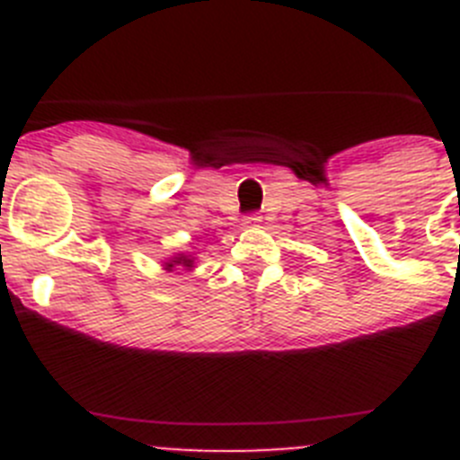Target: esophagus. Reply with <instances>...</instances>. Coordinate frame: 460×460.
Here are the masks:
<instances>
[{"instance_id":"esophagus-1","label":"esophagus","mask_w":460,"mask_h":460,"mask_svg":"<svg viewBox=\"0 0 460 460\" xmlns=\"http://www.w3.org/2000/svg\"><path fill=\"white\" fill-rule=\"evenodd\" d=\"M260 221H262V218H260L258 211H253V214H246V217H243V223H246V226H258Z\"/></svg>"}]
</instances>
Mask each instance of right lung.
Masks as SVG:
<instances>
[{"label": "right lung", "mask_w": 460, "mask_h": 460, "mask_svg": "<svg viewBox=\"0 0 460 460\" xmlns=\"http://www.w3.org/2000/svg\"><path fill=\"white\" fill-rule=\"evenodd\" d=\"M174 265H181V267H193V260H190V258H186V255H180V258L170 260V262H168V265H165V267H168V270H172Z\"/></svg>", "instance_id": "right-lung-1"}]
</instances>
